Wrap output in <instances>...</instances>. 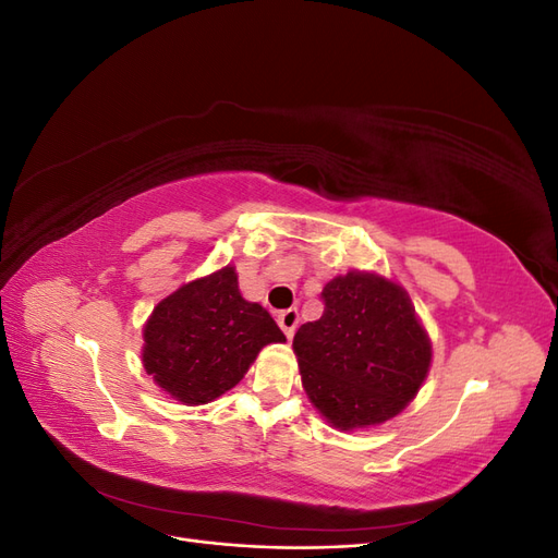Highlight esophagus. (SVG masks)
Returning <instances> with one entry per match:
<instances>
[{
	"label": "esophagus",
	"instance_id": "esophagus-1",
	"mask_svg": "<svg viewBox=\"0 0 558 558\" xmlns=\"http://www.w3.org/2000/svg\"><path fill=\"white\" fill-rule=\"evenodd\" d=\"M277 324L279 328L286 332V337H293L295 328H298V310H286V312H279L277 314Z\"/></svg>",
	"mask_w": 558,
	"mask_h": 558
}]
</instances>
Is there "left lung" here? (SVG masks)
Instances as JSON below:
<instances>
[{"label":"left lung","mask_w":558,"mask_h":558,"mask_svg":"<svg viewBox=\"0 0 558 558\" xmlns=\"http://www.w3.org/2000/svg\"><path fill=\"white\" fill-rule=\"evenodd\" d=\"M324 314L293 337L302 386L332 426L384 424L404 410L430 365V342L398 283L349 272L326 283Z\"/></svg>","instance_id":"8db88e82"}]
</instances>
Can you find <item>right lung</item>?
I'll use <instances>...</instances> for the list:
<instances>
[{"instance_id":"obj_1","label":"right lung","mask_w":558,"mask_h":558,"mask_svg":"<svg viewBox=\"0 0 558 558\" xmlns=\"http://www.w3.org/2000/svg\"><path fill=\"white\" fill-rule=\"evenodd\" d=\"M144 342L154 381L181 402L202 404L230 391L265 344L286 337L260 305L242 298L234 269L223 267L165 298Z\"/></svg>"}]
</instances>
